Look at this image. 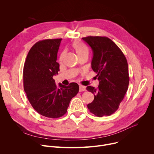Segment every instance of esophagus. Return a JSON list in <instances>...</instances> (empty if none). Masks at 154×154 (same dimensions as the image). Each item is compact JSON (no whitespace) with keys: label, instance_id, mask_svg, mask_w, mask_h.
Returning a JSON list of instances; mask_svg holds the SVG:
<instances>
[{"label":"esophagus","instance_id":"obj_1","mask_svg":"<svg viewBox=\"0 0 154 154\" xmlns=\"http://www.w3.org/2000/svg\"><path fill=\"white\" fill-rule=\"evenodd\" d=\"M86 90V88L85 86L80 85L79 86V91H85Z\"/></svg>","mask_w":154,"mask_h":154}]
</instances>
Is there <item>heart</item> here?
<instances>
[{"instance_id": "1", "label": "heart", "mask_w": 154, "mask_h": 154, "mask_svg": "<svg viewBox=\"0 0 154 154\" xmlns=\"http://www.w3.org/2000/svg\"><path fill=\"white\" fill-rule=\"evenodd\" d=\"M72 47L75 50L79 57H81L85 55H88V51L87 48L81 42L78 41L74 42L72 45Z\"/></svg>"}]
</instances>
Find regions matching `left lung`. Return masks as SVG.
<instances>
[{"label": "left lung", "instance_id": "left-lung-1", "mask_svg": "<svg viewBox=\"0 0 154 154\" xmlns=\"http://www.w3.org/2000/svg\"><path fill=\"white\" fill-rule=\"evenodd\" d=\"M82 39L93 51L91 68L99 81L97 88L86 87L94 95V100L88 104V108L96 116H109L118 109L128 89L129 75L126 58L116 44L107 37L87 36Z\"/></svg>", "mask_w": 154, "mask_h": 154}]
</instances>
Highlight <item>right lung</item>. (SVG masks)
Segmentation results:
<instances>
[{
	"mask_svg": "<svg viewBox=\"0 0 154 154\" xmlns=\"http://www.w3.org/2000/svg\"><path fill=\"white\" fill-rule=\"evenodd\" d=\"M62 39H48L35 43L29 51L23 69L24 89L35 110L45 117L58 118L67 112L71 100L79 93L76 83L56 85L57 54Z\"/></svg>",
	"mask_w": 154,
	"mask_h": 154,
	"instance_id": "add662e5",
	"label": "right lung"
}]
</instances>
